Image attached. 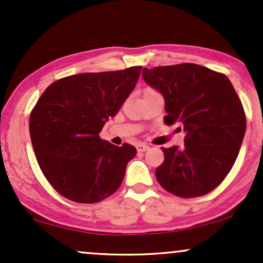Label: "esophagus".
I'll list each match as a JSON object with an SVG mask.
<instances>
[{"mask_svg": "<svg viewBox=\"0 0 263 263\" xmlns=\"http://www.w3.org/2000/svg\"><path fill=\"white\" fill-rule=\"evenodd\" d=\"M136 148H137L138 152H144V151L148 149L149 147L147 146V144H144V143H138L137 146H136Z\"/></svg>", "mask_w": 263, "mask_h": 263, "instance_id": "obj_1", "label": "esophagus"}]
</instances>
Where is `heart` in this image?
Masks as SVG:
<instances>
[{"label": "heart", "instance_id": "heart-1", "mask_svg": "<svg viewBox=\"0 0 263 263\" xmlns=\"http://www.w3.org/2000/svg\"><path fill=\"white\" fill-rule=\"evenodd\" d=\"M152 92H157L155 89H153V87H144L143 89V95H147V93H152Z\"/></svg>", "mask_w": 263, "mask_h": 263}]
</instances>
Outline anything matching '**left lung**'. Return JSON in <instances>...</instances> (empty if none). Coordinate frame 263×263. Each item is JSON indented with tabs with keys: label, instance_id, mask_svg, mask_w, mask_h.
<instances>
[{
	"label": "left lung",
	"instance_id": "1",
	"mask_svg": "<svg viewBox=\"0 0 263 263\" xmlns=\"http://www.w3.org/2000/svg\"><path fill=\"white\" fill-rule=\"evenodd\" d=\"M142 75L164 98L165 125L179 122L185 131L182 149L162 147L157 180L180 198L208 194L231 171L245 136L246 115L234 86L225 74L192 63L144 68Z\"/></svg>",
	"mask_w": 263,
	"mask_h": 263
}]
</instances>
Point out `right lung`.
Listing matches in <instances>:
<instances>
[{"label":"right lung","mask_w":263,"mask_h":263,"mask_svg":"<svg viewBox=\"0 0 263 263\" xmlns=\"http://www.w3.org/2000/svg\"><path fill=\"white\" fill-rule=\"evenodd\" d=\"M142 66L84 73L50 84L33 107L29 132L44 177L60 195L92 204L121 185L126 165L136 156L132 144L114 146L100 138L131 93Z\"/></svg>","instance_id":"1"}]
</instances>
